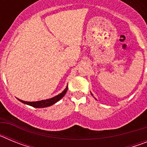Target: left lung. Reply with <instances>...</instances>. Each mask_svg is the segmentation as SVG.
I'll use <instances>...</instances> for the list:
<instances>
[{"label": "left lung", "mask_w": 147, "mask_h": 147, "mask_svg": "<svg viewBox=\"0 0 147 147\" xmlns=\"http://www.w3.org/2000/svg\"><path fill=\"white\" fill-rule=\"evenodd\" d=\"M90 93H91V95H92V96H93V94H92V93H91V92H90ZM95 99H96V100H97V99H96V98H95Z\"/></svg>", "instance_id": "left-lung-1"}]
</instances>
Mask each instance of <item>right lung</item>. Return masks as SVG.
Here are the masks:
<instances>
[{"mask_svg": "<svg viewBox=\"0 0 147 147\" xmlns=\"http://www.w3.org/2000/svg\"><path fill=\"white\" fill-rule=\"evenodd\" d=\"M67 90V85L62 93L57 95V96H55L53 97V98H48V99L45 100H41V101H37V102H25V101L20 100L19 99V98H18V99L19 100L20 102H21L22 103L25 104V105H29V106H32V107H36V108H42V107H49V106H51V105H53L54 104L57 103L58 101H59V100L65 95Z\"/></svg>", "mask_w": 147, "mask_h": 147, "instance_id": "add662e5", "label": "right lung"}]
</instances>
